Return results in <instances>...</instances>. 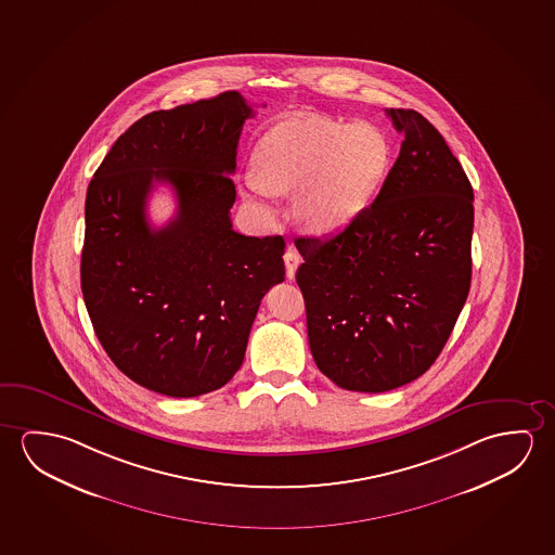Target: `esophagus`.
Masks as SVG:
<instances>
[{
    "mask_svg": "<svg viewBox=\"0 0 555 555\" xmlns=\"http://www.w3.org/2000/svg\"><path fill=\"white\" fill-rule=\"evenodd\" d=\"M299 263H301V257H299L298 251H296L294 247H288L286 254H284V264H286V276H288L291 281L294 279Z\"/></svg>",
    "mask_w": 555,
    "mask_h": 555,
    "instance_id": "esophagus-1",
    "label": "esophagus"
}]
</instances>
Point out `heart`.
<instances>
[{
  "instance_id": "1",
  "label": "heart",
  "mask_w": 555,
  "mask_h": 555,
  "mask_svg": "<svg viewBox=\"0 0 555 555\" xmlns=\"http://www.w3.org/2000/svg\"><path fill=\"white\" fill-rule=\"evenodd\" d=\"M390 162L378 128L321 115L292 117L267 130L254 152L246 196L271 214L269 197L294 194V217L313 234L340 231L375 196Z\"/></svg>"
}]
</instances>
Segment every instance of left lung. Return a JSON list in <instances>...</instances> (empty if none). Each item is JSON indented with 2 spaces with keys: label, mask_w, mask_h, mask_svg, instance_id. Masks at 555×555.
Returning a JSON list of instances; mask_svg holds the SVG:
<instances>
[{
  "label": "left lung",
  "mask_w": 555,
  "mask_h": 555,
  "mask_svg": "<svg viewBox=\"0 0 555 555\" xmlns=\"http://www.w3.org/2000/svg\"><path fill=\"white\" fill-rule=\"evenodd\" d=\"M398 159L373 204L326 238H296L317 367L344 390L388 392L427 373L470 286L473 186L421 113L386 109Z\"/></svg>",
  "instance_id": "8db88e82"
}]
</instances>
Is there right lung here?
Returning <instances> with one entry per match:
<instances>
[{"instance_id":"right-lung-1","label":"right lung","mask_w":555,"mask_h":555,"mask_svg":"<svg viewBox=\"0 0 555 555\" xmlns=\"http://www.w3.org/2000/svg\"><path fill=\"white\" fill-rule=\"evenodd\" d=\"M254 109L238 92L154 112L90 180L80 286L113 363L171 398L214 392L238 371L259 304L284 281V238L232 229L236 147ZM169 183L176 219L152 230L144 202Z\"/></svg>"}]
</instances>
